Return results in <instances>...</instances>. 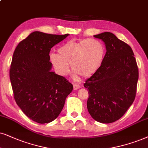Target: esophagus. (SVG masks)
Listing matches in <instances>:
<instances>
[{"mask_svg": "<svg viewBox=\"0 0 148 148\" xmlns=\"http://www.w3.org/2000/svg\"><path fill=\"white\" fill-rule=\"evenodd\" d=\"M73 87H74V89H75V90H78V89L80 87V86L78 85V84L74 83V85H73Z\"/></svg>", "mask_w": 148, "mask_h": 148, "instance_id": "1", "label": "esophagus"}]
</instances>
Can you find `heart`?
I'll list each match as a JSON object with an SVG mask.
<instances>
[{"label": "heart", "mask_w": 148, "mask_h": 148, "mask_svg": "<svg viewBox=\"0 0 148 148\" xmlns=\"http://www.w3.org/2000/svg\"><path fill=\"white\" fill-rule=\"evenodd\" d=\"M58 53L49 56L50 63L61 75L70 71L71 64L74 77L78 75L89 77L95 74L103 62L105 48L96 39H87L79 42L70 41L58 50Z\"/></svg>", "instance_id": "b5f03b06"}]
</instances>
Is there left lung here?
<instances>
[{
	"label": "left lung",
	"mask_w": 148,
	"mask_h": 148,
	"mask_svg": "<svg viewBox=\"0 0 148 148\" xmlns=\"http://www.w3.org/2000/svg\"><path fill=\"white\" fill-rule=\"evenodd\" d=\"M104 43L106 52L98 71L86 80L87 109L93 119L110 124L120 119L133 103L139 71L130 46L113 33L93 35Z\"/></svg>",
	"instance_id": "left-lung-1"
}]
</instances>
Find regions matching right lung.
Here are the masks:
<instances>
[{
  "instance_id": "add662e5",
  "label": "right lung",
  "mask_w": 148,
  "mask_h": 148,
  "mask_svg": "<svg viewBox=\"0 0 148 148\" xmlns=\"http://www.w3.org/2000/svg\"><path fill=\"white\" fill-rule=\"evenodd\" d=\"M68 35L34 31L18 44L14 52L9 77L15 100L35 122L55 120L73 89L68 80L52 72L49 59L50 49Z\"/></svg>"
}]
</instances>
